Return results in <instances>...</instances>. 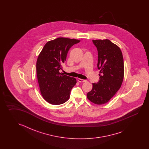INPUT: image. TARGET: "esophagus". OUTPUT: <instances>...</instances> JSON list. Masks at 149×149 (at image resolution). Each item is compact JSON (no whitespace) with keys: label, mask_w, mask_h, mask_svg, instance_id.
<instances>
[{"label":"esophagus","mask_w":149,"mask_h":149,"mask_svg":"<svg viewBox=\"0 0 149 149\" xmlns=\"http://www.w3.org/2000/svg\"><path fill=\"white\" fill-rule=\"evenodd\" d=\"M78 81L79 82H86L87 80H85V79H80V78H78Z\"/></svg>","instance_id":"esophagus-1"}]
</instances>
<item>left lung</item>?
<instances>
[{
    "instance_id": "left-lung-1",
    "label": "left lung",
    "mask_w": 149,
    "mask_h": 149,
    "mask_svg": "<svg viewBox=\"0 0 149 149\" xmlns=\"http://www.w3.org/2000/svg\"><path fill=\"white\" fill-rule=\"evenodd\" d=\"M93 42L98 52L97 68L101 74L98 82L93 84L87 97L93 103L103 104L120 88L124 79V59L120 48L110 40H93Z\"/></svg>"
}]
</instances>
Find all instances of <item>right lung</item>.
Listing matches in <instances>:
<instances>
[{
    "label": "right lung",
    "mask_w": 149,
    "mask_h": 149,
    "mask_svg": "<svg viewBox=\"0 0 149 149\" xmlns=\"http://www.w3.org/2000/svg\"><path fill=\"white\" fill-rule=\"evenodd\" d=\"M79 42L74 39L56 38L47 42L38 56L36 63L38 84L42 97L50 104H62L70 98L71 90L77 80L61 75L59 71L70 48Z\"/></svg>",
    "instance_id": "1"
}]
</instances>
